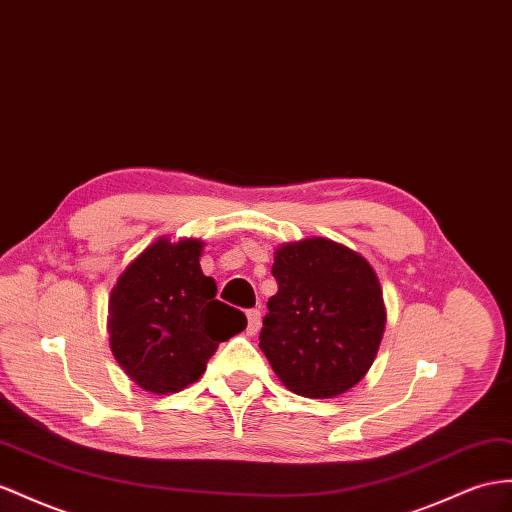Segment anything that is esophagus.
Masks as SVG:
<instances>
[{
	"label": "esophagus",
	"mask_w": 512,
	"mask_h": 512,
	"mask_svg": "<svg viewBox=\"0 0 512 512\" xmlns=\"http://www.w3.org/2000/svg\"><path fill=\"white\" fill-rule=\"evenodd\" d=\"M246 318H248L246 333H248V335H257L259 326H261V311H259V309H248V311H246Z\"/></svg>",
	"instance_id": "34e87169"
}]
</instances>
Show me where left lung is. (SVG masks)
I'll return each mask as SVG.
<instances>
[{
    "instance_id": "obj_1",
    "label": "left lung",
    "mask_w": 512,
    "mask_h": 512,
    "mask_svg": "<svg viewBox=\"0 0 512 512\" xmlns=\"http://www.w3.org/2000/svg\"><path fill=\"white\" fill-rule=\"evenodd\" d=\"M259 348L281 383L305 398H333L368 374L385 331L376 272L331 240L281 246L272 266Z\"/></svg>"
}]
</instances>
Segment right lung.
I'll return each mask as SVG.
<instances>
[{
  "label": "right lung",
  "mask_w": 512,
  "mask_h": 512,
  "mask_svg": "<svg viewBox=\"0 0 512 512\" xmlns=\"http://www.w3.org/2000/svg\"><path fill=\"white\" fill-rule=\"evenodd\" d=\"M203 242L157 240L116 281L108 305L114 359L153 393L199 381L220 342L246 329V316L216 298L199 257Z\"/></svg>",
  "instance_id": "obj_1"
}]
</instances>
